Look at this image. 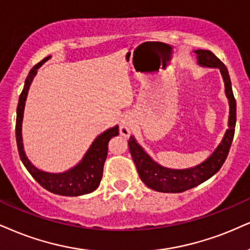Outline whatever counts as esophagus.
<instances>
[{
  "mask_svg": "<svg viewBox=\"0 0 250 250\" xmlns=\"http://www.w3.org/2000/svg\"><path fill=\"white\" fill-rule=\"evenodd\" d=\"M131 130H132V119L128 116H125L119 124L120 135H123L124 138H128L130 137Z\"/></svg>",
  "mask_w": 250,
  "mask_h": 250,
  "instance_id": "34e87169",
  "label": "esophagus"
}]
</instances>
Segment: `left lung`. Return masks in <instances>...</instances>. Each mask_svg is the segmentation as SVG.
<instances>
[{"label":"left lung","mask_w":250,"mask_h":250,"mask_svg":"<svg viewBox=\"0 0 250 250\" xmlns=\"http://www.w3.org/2000/svg\"><path fill=\"white\" fill-rule=\"evenodd\" d=\"M195 53L197 54V62L199 66L219 68L221 75H223L225 94L229 98V128H227L219 146L214 149L210 158H208L204 162L196 167L189 169H170L162 167L145 152L143 147L134 139V137H130L127 143L128 148H130L132 159L135 163L141 181L149 189L159 191V192H183V191L192 189L211 178L219 171L221 166L224 165L234 138L236 123V102L233 95L229 70L211 51L197 50Z\"/></svg>","instance_id":"obj_1"}]
</instances>
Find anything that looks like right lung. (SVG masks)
Wrapping results in <instances>:
<instances>
[{"label":"right lung","mask_w":250,"mask_h":250,"mask_svg":"<svg viewBox=\"0 0 250 250\" xmlns=\"http://www.w3.org/2000/svg\"><path fill=\"white\" fill-rule=\"evenodd\" d=\"M50 58L51 57L45 58V59L37 63L36 66H33V68L30 70L29 75H27L23 91H21L20 96L16 118V141L18 153H20L21 162L24 163L27 171L32 175V177L44 189L60 196L76 197L87 195V193H90L94 190H96L100 186L102 176H103L104 162H105L107 155V143H109L111 138L118 135V125L113 126V127L104 131L103 133L98 135L96 139L94 140V143L91 144V146L89 147V149L84 154L81 161L75 167L64 172L53 174V172L40 170L31 163L25 155V152H24L23 139H21V122H23L24 106H25L27 92H29L33 78L36 76L37 70Z\"/></svg>","instance_id":"right-lung-1"}]
</instances>
